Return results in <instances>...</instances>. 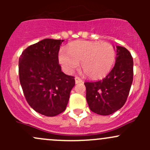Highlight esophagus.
Segmentation results:
<instances>
[{
	"mask_svg": "<svg viewBox=\"0 0 150 150\" xmlns=\"http://www.w3.org/2000/svg\"><path fill=\"white\" fill-rule=\"evenodd\" d=\"M75 83L78 84V83H83V81L80 78L78 77H75Z\"/></svg>",
	"mask_w": 150,
	"mask_h": 150,
	"instance_id": "34e87169",
	"label": "esophagus"
}]
</instances>
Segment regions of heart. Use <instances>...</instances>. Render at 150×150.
<instances>
[{
  "label": "heart",
  "mask_w": 150,
  "mask_h": 150,
  "mask_svg": "<svg viewBox=\"0 0 150 150\" xmlns=\"http://www.w3.org/2000/svg\"><path fill=\"white\" fill-rule=\"evenodd\" d=\"M116 53L110 43L80 40L71 43L67 51L60 50L59 62L67 73H72L81 62V70L92 80L107 76L114 66Z\"/></svg>",
  "instance_id": "obj_1"
}]
</instances>
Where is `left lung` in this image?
<instances>
[{
	"label": "left lung",
	"mask_w": 150,
	"mask_h": 150,
	"mask_svg": "<svg viewBox=\"0 0 150 150\" xmlns=\"http://www.w3.org/2000/svg\"><path fill=\"white\" fill-rule=\"evenodd\" d=\"M116 53L114 67L104 79L84 83L89 108L101 115H109L121 108L133 82L134 62L131 53L120 46H116Z\"/></svg>",
	"instance_id": "obj_1"
}]
</instances>
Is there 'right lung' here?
<instances>
[{
	"instance_id": "1",
	"label": "right lung",
	"mask_w": 150,
	"mask_h": 150,
	"mask_svg": "<svg viewBox=\"0 0 150 150\" xmlns=\"http://www.w3.org/2000/svg\"><path fill=\"white\" fill-rule=\"evenodd\" d=\"M63 40L46 38L30 46L19 59V75L29 105L37 112L54 117L65 110L75 82L59 64Z\"/></svg>"
}]
</instances>
